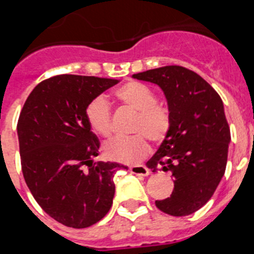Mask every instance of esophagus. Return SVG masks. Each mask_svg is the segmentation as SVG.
I'll return each instance as SVG.
<instances>
[{
  "mask_svg": "<svg viewBox=\"0 0 254 254\" xmlns=\"http://www.w3.org/2000/svg\"><path fill=\"white\" fill-rule=\"evenodd\" d=\"M129 173L132 174H136V176H143L146 177L150 174V170L147 169L146 167H143V165H133V167H129Z\"/></svg>",
  "mask_w": 254,
  "mask_h": 254,
  "instance_id": "esophagus-1",
  "label": "esophagus"
}]
</instances>
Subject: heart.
Segmentation results:
<instances>
[{"mask_svg": "<svg viewBox=\"0 0 254 254\" xmlns=\"http://www.w3.org/2000/svg\"><path fill=\"white\" fill-rule=\"evenodd\" d=\"M113 96L118 102L137 112L132 132L134 136L114 138L104 145L108 159L123 164H137L150 151L149 140L163 142L172 128V114L167 107L159 104L154 91L138 81H128L117 87ZM85 118L91 131L108 138L113 133L112 111L103 96H96L85 108Z\"/></svg>", "mask_w": 254, "mask_h": 254, "instance_id": "heart-1", "label": "heart"}]
</instances>
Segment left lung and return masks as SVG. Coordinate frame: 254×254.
<instances>
[{
  "mask_svg": "<svg viewBox=\"0 0 254 254\" xmlns=\"http://www.w3.org/2000/svg\"><path fill=\"white\" fill-rule=\"evenodd\" d=\"M133 77L159 85L172 114L169 134L146 165L172 173L174 190L155 205L172 216L193 214L212 197L225 173L230 128L223 100L186 67L165 66Z\"/></svg>",
  "mask_w": 254,
  "mask_h": 254,
  "instance_id": "1",
  "label": "left lung"
}]
</instances>
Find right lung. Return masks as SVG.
<instances>
[{"label": "right lung", "mask_w": 254, "mask_h": 254, "mask_svg": "<svg viewBox=\"0 0 254 254\" xmlns=\"http://www.w3.org/2000/svg\"><path fill=\"white\" fill-rule=\"evenodd\" d=\"M116 84L95 76H53L34 87L17 121L26 186L49 216L69 228L102 220L113 203L114 174L128 169L94 161L100 142L85 118L86 105Z\"/></svg>", "instance_id": "obj_1"}]
</instances>
